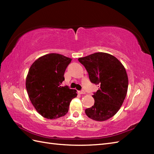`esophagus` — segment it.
<instances>
[{"label":"esophagus","mask_w":154,"mask_h":154,"mask_svg":"<svg viewBox=\"0 0 154 154\" xmlns=\"http://www.w3.org/2000/svg\"><path fill=\"white\" fill-rule=\"evenodd\" d=\"M78 93H79V94H85V91L84 90H81V91H78Z\"/></svg>","instance_id":"1"}]
</instances>
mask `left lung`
<instances>
[{
  "instance_id": "1",
  "label": "left lung",
  "mask_w": 154,
  "mask_h": 154,
  "mask_svg": "<svg viewBox=\"0 0 154 154\" xmlns=\"http://www.w3.org/2000/svg\"><path fill=\"white\" fill-rule=\"evenodd\" d=\"M89 73L91 83L98 85L94 105L85 110L94 120L110 119L122 106L127 93L128 79L125 68L113 55L98 52L78 59Z\"/></svg>"
}]
</instances>
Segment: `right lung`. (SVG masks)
<instances>
[{
	"mask_svg": "<svg viewBox=\"0 0 154 154\" xmlns=\"http://www.w3.org/2000/svg\"><path fill=\"white\" fill-rule=\"evenodd\" d=\"M71 59L58 54L39 57L29 69L26 87L31 103L38 112L48 119L67 114L77 91L62 87L64 73Z\"/></svg>",
	"mask_w": 154,
	"mask_h": 154,
	"instance_id": "obj_1",
	"label": "right lung"
}]
</instances>
